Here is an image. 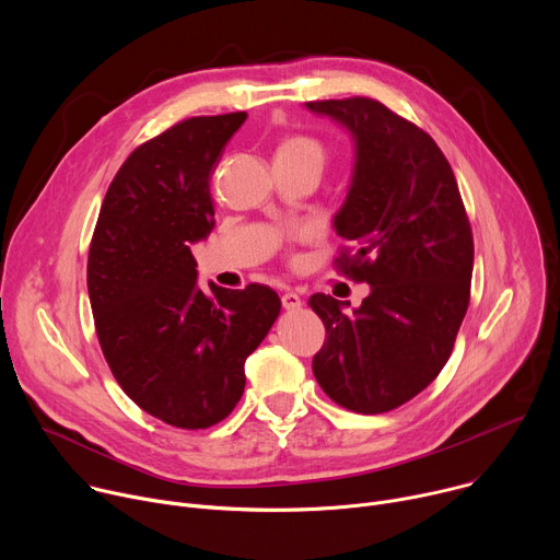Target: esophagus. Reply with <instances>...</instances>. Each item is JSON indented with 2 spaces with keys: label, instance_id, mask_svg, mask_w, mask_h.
Here are the masks:
<instances>
[{
  "label": "esophagus",
  "instance_id": "esophagus-1",
  "mask_svg": "<svg viewBox=\"0 0 560 560\" xmlns=\"http://www.w3.org/2000/svg\"><path fill=\"white\" fill-rule=\"evenodd\" d=\"M281 303L285 310H296V307H301V296L296 292H285L281 296Z\"/></svg>",
  "mask_w": 560,
  "mask_h": 560
}]
</instances>
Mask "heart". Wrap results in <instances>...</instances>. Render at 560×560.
Returning a JSON list of instances; mask_svg holds the SVG:
<instances>
[{"label":"heart","instance_id":"heart-1","mask_svg":"<svg viewBox=\"0 0 560 560\" xmlns=\"http://www.w3.org/2000/svg\"><path fill=\"white\" fill-rule=\"evenodd\" d=\"M279 156H292V159H305V162H312L318 171L324 168L326 159H328V152H326V145L314 139V137H307V135H294V137H288L279 150H277Z\"/></svg>","mask_w":560,"mask_h":560}]
</instances>
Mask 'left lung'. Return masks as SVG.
<instances>
[{
  "label": "left lung",
  "mask_w": 560,
  "mask_h": 560,
  "mask_svg": "<svg viewBox=\"0 0 560 560\" xmlns=\"http://www.w3.org/2000/svg\"><path fill=\"white\" fill-rule=\"evenodd\" d=\"M354 139L357 162L337 232L352 248L335 259L370 283L359 307L316 292L326 343L312 359L318 385L341 408L381 415L408 404L447 363L469 305L474 238L436 141L370 97L307 102Z\"/></svg>",
  "instance_id": "1"
}]
</instances>
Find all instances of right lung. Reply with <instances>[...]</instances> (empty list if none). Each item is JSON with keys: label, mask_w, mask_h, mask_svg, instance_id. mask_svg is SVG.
I'll return each mask as SVG.
<instances>
[{"label": "right lung", "mask_w": 560, "mask_h": 560, "mask_svg": "<svg viewBox=\"0 0 560 560\" xmlns=\"http://www.w3.org/2000/svg\"><path fill=\"white\" fill-rule=\"evenodd\" d=\"M246 117H190L135 148L91 242L89 296L108 368L143 412L182 430L234 410L244 363L281 310L259 283L201 290L190 253L214 225L210 177Z\"/></svg>", "instance_id": "add662e5"}]
</instances>
